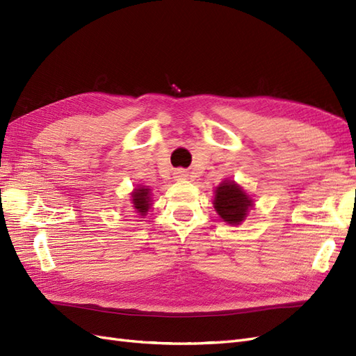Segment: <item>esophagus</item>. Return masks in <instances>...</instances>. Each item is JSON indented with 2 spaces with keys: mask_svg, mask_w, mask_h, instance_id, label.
<instances>
[{
  "mask_svg": "<svg viewBox=\"0 0 356 356\" xmlns=\"http://www.w3.org/2000/svg\"><path fill=\"white\" fill-rule=\"evenodd\" d=\"M188 177V172L184 170V169H177L174 172V178L175 179H186Z\"/></svg>",
  "mask_w": 356,
  "mask_h": 356,
  "instance_id": "1",
  "label": "esophagus"
}]
</instances>
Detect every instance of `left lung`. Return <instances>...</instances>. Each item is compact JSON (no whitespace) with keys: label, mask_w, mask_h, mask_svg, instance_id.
Segmentation results:
<instances>
[{"label":"left lung","mask_w":356,"mask_h":356,"mask_svg":"<svg viewBox=\"0 0 356 356\" xmlns=\"http://www.w3.org/2000/svg\"><path fill=\"white\" fill-rule=\"evenodd\" d=\"M250 207H252V200L233 181H224L215 190L213 208L225 222L239 224L246 217Z\"/></svg>","instance_id":"8db88e82"}]
</instances>
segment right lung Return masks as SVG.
Masks as SVG:
<instances>
[{"label":"right lung","mask_w":356,"mask_h":356,"mask_svg":"<svg viewBox=\"0 0 356 356\" xmlns=\"http://www.w3.org/2000/svg\"><path fill=\"white\" fill-rule=\"evenodd\" d=\"M134 200V208L136 212L141 215H145L148 208H149V195H148V188H138L134 191L132 195Z\"/></svg>","instance_id":"add662e5"}]
</instances>
